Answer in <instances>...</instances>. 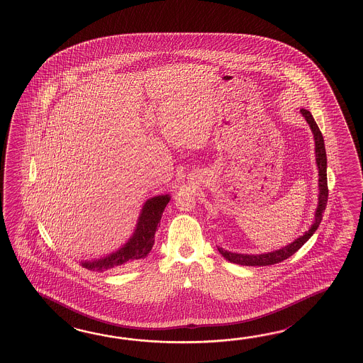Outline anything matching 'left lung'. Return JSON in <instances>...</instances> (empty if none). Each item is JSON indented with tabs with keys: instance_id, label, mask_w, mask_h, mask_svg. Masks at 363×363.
Segmentation results:
<instances>
[{
	"instance_id": "8db88e82",
	"label": "left lung",
	"mask_w": 363,
	"mask_h": 363,
	"mask_svg": "<svg viewBox=\"0 0 363 363\" xmlns=\"http://www.w3.org/2000/svg\"><path fill=\"white\" fill-rule=\"evenodd\" d=\"M302 116L308 122L310 130L313 132L314 136V143H315V163L318 167V175H319V193H318V205H316L315 213H314V220L313 224L308 227V231L303 232V235L294 239L291 244L286 247H280L272 252L267 253H261V255H245V253H232L228 250H224L223 247H218V252L223 255L227 261L241 266H270L275 263L281 262L291 255H294L300 247L308 241L314 232L318 230L319 224L322 222L324 210L327 206V200H328V186H327V155H325V147H324V140L322 136V132L319 130L318 124L315 123L314 118L308 110L301 108L300 110Z\"/></svg>"
}]
</instances>
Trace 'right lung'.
Segmentation results:
<instances>
[{"instance_id":"obj_1","label":"right lung","mask_w":363,"mask_h":363,"mask_svg":"<svg viewBox=\"0 0 363 363\" xmlns=\"http://www.w3.org/2000/svg\"><path fill=\"white\" fill-rule=\"evenodd\" d=\"M170 200L169 193L147 199L140 211L131 238L122 247L100 258L83 259L79 263L88 270L105 271L144 259L155 245V231L161 222L163 210Z\"/></svg>"}]
</instances>
